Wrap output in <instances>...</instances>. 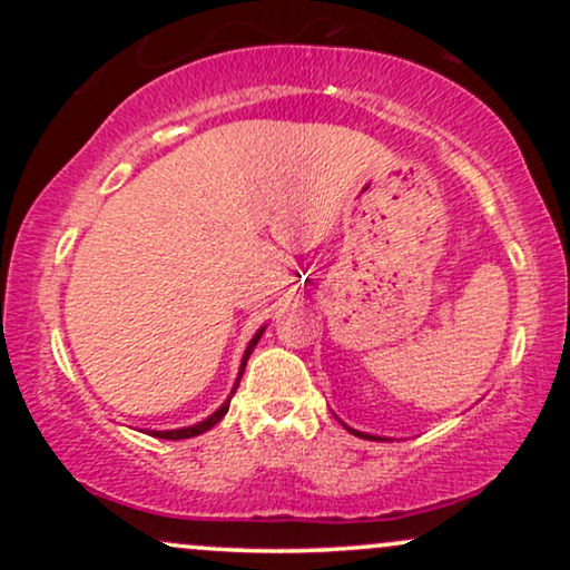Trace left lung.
<instances>
[{"instance_id":"obj_1","label":"left lung","mask_w":570,"mask_h":570,"mask_svg":"<svg viewBox=\"0 0 570 570\" xmlns=\"http://www.w3.org/2000/svg\"><path fill=\"white\" fill-rule=\"evenodd\" d=\"M345 426V423H343ZM351 431V434H356V436H362V440H383V436H372V434H364V431H356V429H351V426H345Z\"/></svg>"}]
</instances>
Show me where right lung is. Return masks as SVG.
Here are the masks:
<instances>
[{
	"instance_id": "1",
	"label": "right lung",
	"mask_w": 570,
	"mask_h": 570,
	"mask_svg": "<svg viewBox=\"0 0 570 570\" xmlns=\"http://www.w3.org/2000/svg\"><path fill=\"white\" fill-rule=\"evenodd\" d=\"M263 332H265V326H263V330H257V335H254V337H252V343H248V348H246V353H244V362H240L238 381H235L233 391H230V396H227V402L222 404V407H219L217 412H214V415H208L206 421L195 423V426H187V429H174V431H153V436H158V440H189V436H198V434H203V431H208V429H212V426H217V423L222 421V417L227 415V407H230V399H233V394H235V389H238V383H240V375H244V367H246L248 356H252L254 345L259 343V337H263Z\"/></svg>"
}]
</instances>
